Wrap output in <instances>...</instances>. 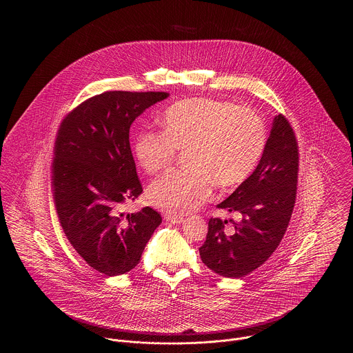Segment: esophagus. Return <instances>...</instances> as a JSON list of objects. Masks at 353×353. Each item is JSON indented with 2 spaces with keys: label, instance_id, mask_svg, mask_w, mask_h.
Wrapping results in <instances>:
<instances>
[{
  "label": "esophagus",
  "instance_id": "1",
  "mask_svg": "<svg viewBox=\"0 0 353 353\" xmlns=\"http://www.w3.org/2000/svg\"><path fill=\"white\" fill-rule=\"evenodd\" d=\"M167 221L170 222V223H176V225H180V223H183L184 222V217H181V216H176V214H169L167 216Z\"/></svg>",
  "mask_w": 353,
  "mask_h": 353
}]
</instances>
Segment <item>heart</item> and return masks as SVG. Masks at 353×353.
I'll use <instances>...</instances> for the list:
<instances>
[{
	"mask_svg": "<svg viewBox=\"0 0 353 353\" xmlns=\"http://www.w3.org/2000/svg\"><path fill=\"white\" fill-rule=\"evenodd\" d=\"M164 131L136 134L134 153L148 173L167 168L177 148L185 150L188 167L173 169L153 181L148 201L170 214L199 209L213 190L241 184L259 163L266 147V127L254 111L230 101L190 98L163 114Z\"/></svg>",
	"mask_w": 353,
	"mask_h": 353,
	"instance_id": "obj_1",
	"label": "heart"
}]
</instances>
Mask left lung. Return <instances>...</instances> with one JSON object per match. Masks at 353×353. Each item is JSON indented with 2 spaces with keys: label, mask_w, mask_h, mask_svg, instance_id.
Segmentation results:
<instances>
[{
  "label": "left lung",
  "mask_w": 353,
  "mask_h": 353,
  "mask_svg": "<svg viewBox=\"0 0 353 353\" xmlns=\"http://www.w3.org/2000/svg\"><path fill=\"white\" fill-rule=\"evenodd\" d=\"M298 144L282 115L272 120L263 154L252 174L217 205L241 214L233 230L228 219H209L206 241L200 248L202 262L226 278H242L263 265L285 235L296 199Z\"/></svg>",
  "instance_id": "obj_1"
}]
</instances>
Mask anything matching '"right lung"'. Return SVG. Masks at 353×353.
I'll list each match as a JSON object with an SVG mask.
<instances>
[{
  "label": "right lung",
  "mask_w": 353,
  "mask_h": 353,
  "mask_svg": "<svg viewBox=\"0 0 353 353\" xmlns=\"http://www.w3.org/2000/svg\"><path fill=\"white\" fill-rule=\"evenodd\" d=\"M168 92L107 91L77 107L61 124L52 164L61 226L84 261L107 276L136 268L161 216L150 206L121 213L143 188L130 128Z\"/></svg>",
  "instance_id": "1"
}]
</instances>
